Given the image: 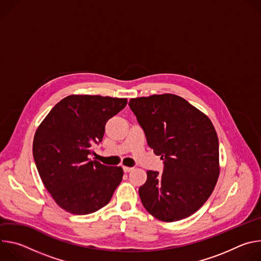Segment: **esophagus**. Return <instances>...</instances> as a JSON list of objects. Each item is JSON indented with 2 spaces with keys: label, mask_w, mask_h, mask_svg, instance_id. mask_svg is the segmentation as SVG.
<instances>
[{
  "label": "esophagus",
  "mask_w": 261,
  "mask_h": 261,
  "mask_svg": "<svg viewBox=\"0 0 261 261\" xmlns=\"http://www.w3.org/2000/svg\"><path fill=\"white\" fill-rule=\"evenodd\" d=\"M123 170L124 172H129L131 170H133V167H128V166H123Z\"/></svg>",
  "instance_id": "obj_1"
}]
</instances>
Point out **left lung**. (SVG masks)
<instances>
[{
	"label": "left lung",
	"mask_w": 261,
	"mask_h": 261,
	"mask_svg": "<svg viewBox=\"0 0 261 261\" xmlns=\"http://www.w3.org/2000/svg\"><path fill=\"white\" fill-rule=\"evenodd\" d=\"M129 106L146 142L163 160L139 188L145 210L164 222L188 218L211 196L219 176V140L211 120L184 98L153 95Z\"/></svg>",
	"instance_id": "8db88e82"
}]
</instances>
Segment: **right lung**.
<instances>
[{"mask_svg":"<svg viewBox=\"0 0 261 261\" xmlns=\"http://www.w3.org/2000/svg\"><path fill=\"white\" fill-rule=\"evenodd\" d=\"M127 99L71 95L61 100L37 129L33 156L55 201L68 213L88 215L105 206L123 178V169L89 159L102 141L106 122Z\"/></svg>","mask_w":261,"mask_h":261,"instance_id":"right-lung-1","label":"right lung"}]
</instances>
